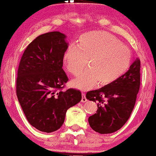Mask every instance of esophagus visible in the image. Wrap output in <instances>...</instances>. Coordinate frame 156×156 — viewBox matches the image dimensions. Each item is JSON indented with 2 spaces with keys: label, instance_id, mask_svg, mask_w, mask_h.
<instances>
[{
  "label": "esophagus",
  "instance_id": "esophagus-1",
  "mask_svg": "<svg viewBox=\"0 0 156 156\" xmlns=\"http://www.w3.org/2000/svg\"><path fill=\"white\" fill-rule=\"evenodd\" d=\"M87 98H86V95L84 93H82V98H81V102L82 103H84V102H87Z\"/></svg>",
  "mask_w": 156,
  "mask_h": 156
}]
</instances>
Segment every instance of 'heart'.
Listing matches in <instances>:
<instances>
[{"instance_id":"obj_1","label":"heart","mask_w":156,"mask_h":156,"mask_svg":"<svg viewBox=\"0 0 156 156\" xmlns=\"http://www.w3.org/2000/svg\"><path fill=\"white\" fill-rule=\"evenodd\" d=\"M87 61L89 69L73 81L74 87L83 90L98 83L108 86L120 79L130 69L132 53L108 32L89 31L80 36L76 46L69 44L63 55L64 67L73 76L82 72Z\"/></svg>"}]
</instances>
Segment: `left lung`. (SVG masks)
<instances>
[{"label": "left lung", "instance_id": "left-lung-1", "mask_svg": "<svg viewBox=\"0 0 156 156\" xmlns=\"http://www.w3.org/2000/svg\"><path fill=\"white\" fill-rule=\"evenodd\" d=\"M140 60L137 58L117 81L87 93V100L98 103L96 113L88 119L94 131L101 134L114 133L129 119L140 87Z\"/></svg>", "mask_w": 156, "mask_h": 156}]
</instances>
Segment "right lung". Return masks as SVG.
<instances>
[{"label": "right lung", "mask_w": 156, "mask_h": 156, "mask_svg": "<svg viewBox=\"0 0 156 156\" xmlns=\"http://www.w3.org/2000/svg\"><path fill=\"white\" fill-rule=\"evenodd\" d=\"M65 39L59 31L39 36L25 50L17 71L16 93L25 116L46 133L59 129L67 109L81 101L79 90H62L68 80L62 69Z\"/></svg>", "instance_id": "add662e5"}]
</instances>
